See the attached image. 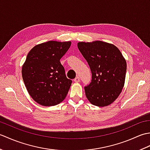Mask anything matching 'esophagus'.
Returning a JSON list of instances; mask_svg holds the SVG:
<instances>
[{
    "label": "esophagus",
    "mask_w": 150,
    "mask_h": 150,
    "mask_svg": "<svg viewBox=\"0 0 150 150\" xmlns=\"http://www.w3.org/2000/svg\"><path fill=\"white\" fill-rule=\"evenodd\" d=\"M74 81L75 82H79V81H80V77H76L75 78V79H74Z\"/></svg>",
    "instance_id": "1"
}]
</instances>
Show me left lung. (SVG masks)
<instances>
[{
    "label": "left lung",
    "instance_id": "8db88e82",
    "mask_svg": "<svg viewBox=\"0 0 150 150\" xmlns=\"http://www.w3.org/2000/svg\"><path fill=\"white\" fill-rule=\"evenodd\" d=\"M77 46L92 74L90 84L84 87L86 96L94 106H109L119 96L124 86L125 59L115 46L103 41L79 42Z\"/></svg>",
    "mask_w": 150,
    "mask_h": 150
}]
</instances>
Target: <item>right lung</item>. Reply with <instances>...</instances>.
<instances>
[{"instance_id":"add662e5","label":"right lung","mask_w":150,"mask_h":150,"mask_svg":"<svg viewBox=\"0 0 150 150\" xmlns=\"http://www.w3.org/2000/svg\"><path fill=\"white\" fill-rule=\"evenodd\" d=\"M71 42L50 40L37 44L28 53L22 76L30 95L42 106H55L66 98L71 85L60 59Z\"/></svg>"}]
</instances>
